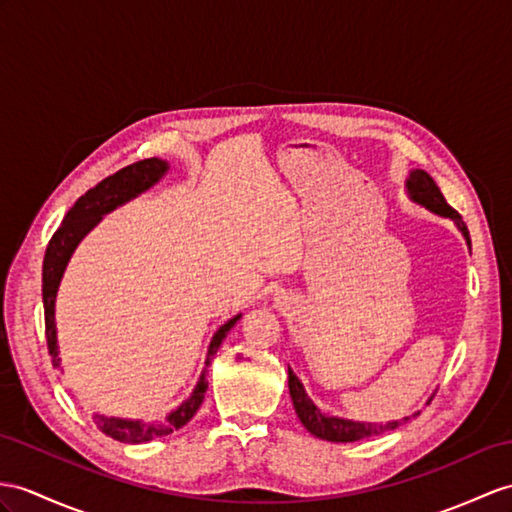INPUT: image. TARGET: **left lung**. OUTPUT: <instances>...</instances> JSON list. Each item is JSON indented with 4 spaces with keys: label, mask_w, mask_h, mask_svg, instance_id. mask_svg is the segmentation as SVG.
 Returning <instances> with one entry per match:
<instances>
[{
    "label": "left lung",
    "mask_w": 512,
    "mask_h": 512,
    "mask_svg": "<svg viewBox=\"0 0 512 512\" xmlns=\"http://www.w3.org/2000/svg\"><path fill=\"white\" fill-rule=\"evenodd\" d=\"M406 186H408L410 197H413L417 204L426 206L428 210H432V213H436V215L450 217L452 221H456L458 230L465 234V239L471 247L469 230L465 226L463 217H460L456 210L445 202L441 189L430 178V173H426L423 169L410 171V178H408ZM289 391H291V400H293V406H295V413H297L299 421L304 423V428L310 434H315L317 439H323V441L354 443V441H360V439H367V436H373V434H382V432L400 428L402 423H406L410 419V417H404L400 421H389V423H360V421L321 415V410L313 402H310V397L306 395L302 382L297 380V376L291 369H289ZM413 417H417V415H413Z\"/></svg>",
    "instance_id": "obj_1"
}]
</instances>
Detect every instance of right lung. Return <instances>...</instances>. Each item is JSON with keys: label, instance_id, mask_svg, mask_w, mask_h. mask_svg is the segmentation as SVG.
<instances>
[{"label": "right lung", "instance_id": "add662e5", "mask_svg": "<svg viewBox=\"0 0 512 512\" xmlns=\"http://www.w3.org/2000/svg\"><path fill=\"white\" fill-rule=\"evenodd\" d=\"M167 162L158 160V158H145L134 162V165H128L119 169L112 176L104 178L99 184H95L93 189L86 191L76 204L69 208V213L62 219L60 228L54 232L52 239H49V245L45 249V258H43V306H45V339H47V350L54 358V365L60 367V358H58V345H56V323H54V302H56V291L62 278V271H65L69 256L73 254V249L82 241V236L89 232L95 223L102 219V215L110 213L112 208L121 206L123 202H128L134 195L143 193L149 186L156 184L167 171ZM241 319V315H236L228 323L217 330L208 347V356H206V369L210 365V360L217 354L221 341L226 339V334L234 328V323ZM204 369L202 378H199L193 395L186 400L178 410L167 417L165 423H152V426H143L141 421H126V419H115V417H104V415H95L97 428L104 434L112 436L115 441L123 443H143V441H152L158 439V436L171 434L173 430H180L193 419L197 413V408L204 402V393L208 389V371Z\"/></svg>", "mask_w": 512, "mask_h": 512}]
</instances>
